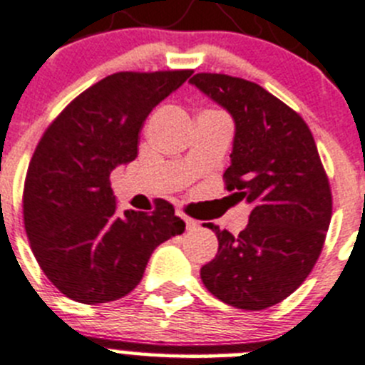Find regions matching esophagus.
Returning <instances> with one entry per match:
<instances>
[{
  "mask_svg": "<svg viewBox=\"0 0 365 365\" xmlns=\"http://www.w3.org/2000/svg\"><path fill=\"white\" fill-rule=\"evenodd\" d=\"M178 216H179V218H182V220H184V223H186V227H187V229H193V227L197 225V222H195V220H191L190 216L182 215V212H178Z\"/></svg>",
  "mask_w": 365,
  "mask_h": 365,
  "instance_id": "1",
  "label": "esophagus"
}]
</instances>
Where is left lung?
<instances>
[{
    "instance_id": "obj_1",
    "label": "left lung",
    "mask_w": 365,
    "mask_h": 365,
    "mask_svg": "<svg viewBox=\"0 0 365 365\" xmlns=\"http://www.w3.org/2000/svg\"><path fill=\"white\" fill-rule=\"evenodd\" d=\"M234 120L229 197L252 205L237 236L207 223L218 254L200 279L223 304L262 310L286 300L312 272L331 218V191L304 118L255 83L225 74L190 79Z\"/></svg>"
}]
</instances>
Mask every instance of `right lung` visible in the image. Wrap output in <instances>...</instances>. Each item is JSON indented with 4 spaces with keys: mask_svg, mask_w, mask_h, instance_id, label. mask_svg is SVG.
<instances>
[{
    "mask_svg": "<svg viewBox=\"0 0 365 365\" xmlns=\"http://www.w3.org/2000/svg\"><path fill=\"white\" fill-rule=\"evenodd\" d=\"M191 71L117 72L79 93L48 128L24 182V227L42 272L71 300L131 293L158 245L184 232L167 200L118 215L110 174L138 154L150 111Z\"/></svg>",
    "mask_w": 365,
    "mask_h": 365,
    "instance_id": "obj_1",
    "label": "right lung"
}]
</instances>
